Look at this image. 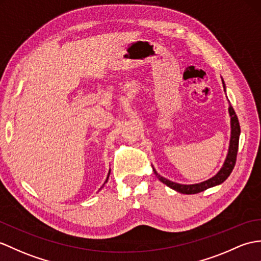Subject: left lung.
Instances as JSON below:
<instances>
[{
    "mask_svg": "<svg viewBox=\"0 0 261 261\" xmlns=\"http://www.w3.org/2000/svg\"><path fill=\"white\" fill-rule=\"evenodd\" d=\"M223 83V81H222ZM223 89H225V83H223ZM229 113L230 117H231V139H230V145H229V151H228V155L227 159L223 163V167L220 169V171L218 172L215 177H213L211 179L203 181L201 184H197V185H179L172 182V181L168 180L166 178L161 177L160 174L156 173V171L153 169V172L156 175L161 182H163L165 185H167L168 187H170L171 189L185 193V195H195V193L201 192L208 188L215 187L222 184L225 181L230 173H231L232 169L236 165V160H237V152H238V145H239V135H240V125H239V121H238V117L236 114L233 108L230 106L229 107Z\"/></svg>",
    "mask_w": 261,
    "mask_h": 261,
    "instance_id": "obj_1",
    "label": "left lung"
}]
</instances>
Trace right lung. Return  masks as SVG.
<instances>
[{"label":"right lung","instance_id":"add662e5","mask_svg":"<svg viewBox=\"0 0 261 261\" xmlns=\"http://www.w3.org/2000/svg\"><path fill=\"white\" fill-rule=\"evenodd\" d=\"M109 174H110V172H109ZM109 174H108V178H109ZM108 178H107V180H108ZM107 180H106V182H107Z\"/></svg>","mask_w":261,"mask_h":261}]
</instances>
